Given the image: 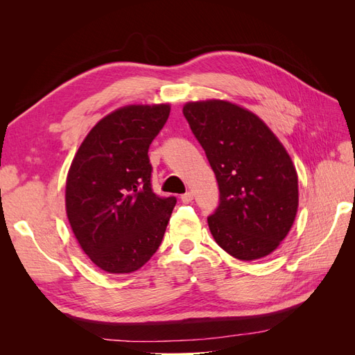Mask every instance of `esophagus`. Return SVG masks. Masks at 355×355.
I'll use <instances>...</instances> for the list:
<instances>
[{"mask_svg":"<svg viewBox=\"0 0 355 355\" xmlns=\"http://www.w3.org/2000/svg\"><path fill=\"white\" fill-rule=\"evenodd\" d=\"M180 200L184 201L185 204H188V202H191L192 200H194V194H192L191 191H188V192H185V194H182V196H180Z\"/></svg>","mask_w":355,"mask_h":355,"instance_id":"1","label":"esophagus"}]
</instances>
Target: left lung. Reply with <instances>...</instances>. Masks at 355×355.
I'll list each match as a JSON object with an SVG mask.
<instances>
[{
    "instance_id": "1",
    "label": "left lung",
    "mask_w": 355,
    "mask_h": 355,
    "mask_svg": "<svg viewBox=\"0 0 355 355\" xmlns=\"http://www.w3.org/2000/svg\"><path fill=\"white\" fill-rule=\"evenodd\" d=\"M184 115L219 187L207 218L222 249L240 261L274 252L297 211V175L284 146L250 111L225 101L191 102Z\"/></svg>"
}]
</instances>
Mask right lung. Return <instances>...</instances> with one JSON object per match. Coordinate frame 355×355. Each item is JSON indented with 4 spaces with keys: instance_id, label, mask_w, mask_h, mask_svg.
<instances>
[{
    "instance_id": "add662e5",
    "label": "right lung",
    "mask_w": 355,
    "mask_h": 355,
    "mask_svg": "<svg viewBox=\"0 0 355 355\" xmlns=\"http://www.w3.org/2000/svg\"><path fill=\"white\" fill-rule=\"evenodd\" d=\"M168 105H130L96 124L67 179V214L81 249L111 274L133 272L158 250L176 197L157 196L149 163Z\"/></svg>"
}]
</instances>
